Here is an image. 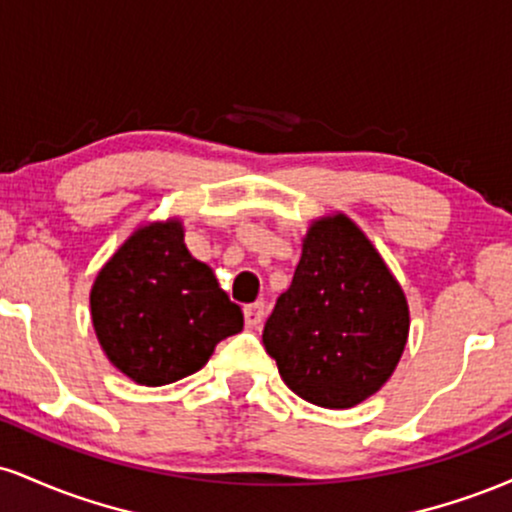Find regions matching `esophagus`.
<instances>
[{"mask_svg":"<svg viewBox=\"0 0 512 512\" xmlns=\"http://www.w3.org/2000/svg\"><path fill=\"white\" fill-rule=\"evenodd\" d=\"M264 315H267V305H264V301H257V303H250L245 305V325L250 327H260Z\"/></svg>","mask_w":512,"mask_h":512,"instance_id":"esophagus-1","label":"esophagus"}]
</instances>
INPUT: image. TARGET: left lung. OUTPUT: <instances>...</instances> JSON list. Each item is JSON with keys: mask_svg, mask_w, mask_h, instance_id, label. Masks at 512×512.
I'll list each match as a JSON object with an SVG mask.
<instances>
[{"mask_svg": "<svg viewBox=\"0 0 512 512\" xmlns=\"http://www.w3.org/2000/svg\"><path fill=\"white\" fill-rule=\"evenodd\" d=\"M409 308L395 276L346 216L313 223L262 342L281 380L317 407L349 409L397 368Z\"/></svg>", "mask_w": 512, "mask_h": 512, "instance_id": "1", "label": "left lung"}]
</instances>
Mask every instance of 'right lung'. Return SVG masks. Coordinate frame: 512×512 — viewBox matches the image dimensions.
<instances>
[{"label":"right lung","instance_id":"obj_1","mask_svg":"<svg viewBox=\"0 0 512 512\" xmlns=\"http://www.w3.org/2000/svg\"><path fill=\"white\" fill-rule=\"evenodd\" d=\"M91 317L110 363L146 387L197 373L243 310L182 243L178 221L144 226L110 257L91 289Z\"/></svg>","mask_w":512,"mask_h":512}]
</instances>
